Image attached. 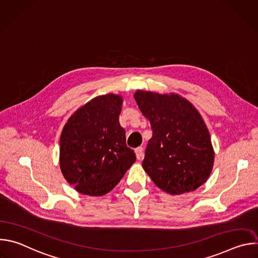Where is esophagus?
I'll return each instance as SVG.
<instances>
[{
  "instance_id": "34e87169",
  "label": "esophagus",
  "mask_w": 258,
  "mask_h": 258,
  "mask_svg": "<svg viewBox=\"0 0 258 258\" xmlns=\"http://www.w3.org/2000/svg\"><path fill=\"white\" fill-rule=\"evenodd\" d=\"M136 152V155H137V159H142L143 157V154H144V148L143 147H138V148L135 150Z\"/></svg>"
}]
</instances>
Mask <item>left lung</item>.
Wrapping results in <instances>:
<instances>
[{
	"label": "left lung",
	"mask_w": 258,
	"mask_h": 258,
	"mask_svg": "<svg viewBox=\"0 0 258 258\" xmlns=\"http://www.w3.org/2000/svg\"><path fill=\"white\" fill-rule=\"evenodd\" d=\"M135 100L153 132L143 168L170 195L195 191L209 177L214 151L198 110L177 94L137 91Z\"/></svg>",
	"instance_id": "1"
}]
</instances>
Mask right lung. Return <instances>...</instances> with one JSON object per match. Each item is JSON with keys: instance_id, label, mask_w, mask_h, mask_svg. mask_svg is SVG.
<instances>
[{"instance_id": "add662e5", "label": "right lung", "mask_w": 258, "mask_h": 258, "mask_svg": "<svg viewBox=\"0 0 258 258\" xmlns=\"http://www.w3.org/2000/svg\"><path fill=\"white\" fill-rule=\"evenodd\" d=\"M121 105L119 95L96 97L78 109L63 127L60 168L65 179L82 194H107L136 161L119 124Z\"/></svg>"}]
</instances>
